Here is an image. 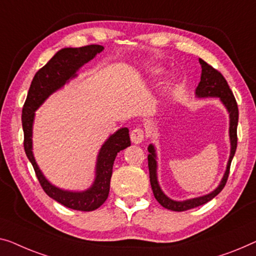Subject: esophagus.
<instances>
[{
  "instance_id": "34e87169",
  "label": "esophagus",
  "mask_w": 256,
  "mask_h": 256,
  "mask_svg": "<svg viewBox=\"0 0 256 256\" xmlns=\"http://www.w3.org/2000/svg\"><path fill=\"white\" fill-rule=\"evenodd\" d=\"M130 138H131V141L133 144H141L144 141V133L142 130L136 128L131 132V134H130Z\"/></svg>"
}]
</instances>
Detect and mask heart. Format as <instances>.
Segmentation results:
<instances>
[{"label":"heart","mask_w":256,"mask_h":256,"mask_svg":"<svg viewBox=\"0 0 256 256\" xmlns=\"http://www.w3.org/2000/svg\"><path fill=\"white\" fill-rule=\"evenodd\" d=\"M150 72L152 74H161V72H162V68H152Z\"/></svg>","instance_id":"b5f03b06"}]
</instances>
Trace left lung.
I'll return each mask as SVG.
<instances>
[{"label": "left lung", "mask_w": 256, "mask_h": 256, "mask_svg": "<svg viewBox=\"0 0 256 256\" xmlns=\"http://www.w3.org/2000/svg\"><path fill=\"white\" fill-rule=\"evenodd\" d=\"M201 66V78L200 82L196 88V98H217L220 101V104L224 106L228 114V138H230V155L226 163V171H224L223 177L220 179V184L216 188H214L212 192H209L204 196L190 198L186 200H174L166 196L161 188V185L158 182V152L154 144H150L148 146V168H150V178L152 193H154L155 199L158 201V204L169 210L172 212H185L188 209L199 207L201 204H207L208 201L214 199L220 190L226 186V182L228 177V171L230 166L234 158L236 150H237V126H238V106L236 102V98L232 94V92L228 87L226 80L224 79L222 74L215 68H212L209 64L204 62V60L199 58Z\"/></svg>", "instance_id": "obj_1"}]
</instances>
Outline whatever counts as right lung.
<instances>
[{
    "instance_id": "add662e5",
    "label": "right lung",
    "mask_w": 256,
    "mask_h": 256,
    "mask_svg": "<svg viewBox=\"0 0 256 256\" xmlns=\"http://www.w3.org/2000/svg\"><path fill=\"white\" fill-rule=\"evenodd\" d=\"M100 44H90L80 48H63L52 57L46 66L36 72L32 80L22 108V123L24 130V148L32 163L36 177L46 193L58 204L80 212H92L104 204L110 190V178L117 152L131 144L128 128H120L108 136L100 150L95 162L94 180L90 188L82 190L60 188L50 182L38 166L33 154V125L36 112L46 100L62 90L71 80L78 77V71L86 63L104 52Z\"/></svg>"
}]
</instances>
